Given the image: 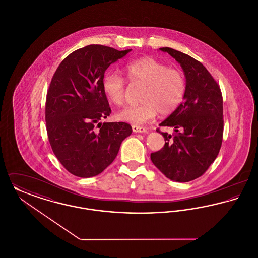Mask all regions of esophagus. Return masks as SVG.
<instances>
[{"instance_id": "esophagus-1", "label": "esophagus", "mask_w": 258, "mask_h": 258, "mask_svg": "<svg viewBox=\"0 0 258 258\" xmlns=\"http://www.w3.org/2000/svg\"><path fill=\"white\" fill-rule=\"evenodd\" d=\"M133 132L134 133H140V134H144V133H146V128L144 127V126H140V125H135L134 124L133 126Z\"/></svg>"}]
</instances>
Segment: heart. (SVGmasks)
Wrapping results in <instances>:
<instances>
[{"label": "heart", "mask_w": 258, "mask_h": 258, "mask_svg": "<svg viewBox=\"0 0 258 258\" xmlns=\"http://www.w3.org/2000/svg\"><path fill=\"white\" fill-rule=\"evenodd\" d=\"M123 74L132 85L143 86L138 105L128 106L117 114L123 122L140 124L154 119L159 112L168 115L176 110L184 99L186 82L182 71L168 68L151 57L126 63ZM102 90L109 101L121 106L125 100V80L123 76L108 73L102 78Z\"/></svg>", "instance_id": "1"}]
</instances>
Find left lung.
<instances>
[{"mask_svg":"<svg viewBox=\"0 0 258 258\" xmlns=\"http://www.w3.org/2000/svg\"><path fill=\"white\" fill-rule=\"evenodd\" d=\"M160 49L180 62L186 89L184 101L160 124L174 127V135L157 130L165 144L151 154V160L168 179L185 183L202 176L219 155L223 135L222 95L200 61L169 47Z\"/></svg>","mask_w":258,"mask_h":258,"instance_id":"left-lung-1","label":"left lung"}]
</instances>
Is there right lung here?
Instances as JSON below:
<instances>
[{"label":"right lung","mask_w":258,"mask_h":258,"mask_svg":"<svg viewBox=\"0 0 258 258\" xmlns=\"http://www.w3.org/2000/svg\"><path fill=\"white\" fill-rule=\"evenodd\" d=\"M131 49L91 44L66 57L50 82L45 122L50 145L61 165L74 176L89 178L115 160L131 124L103 123L111 108L102 78L111 63Z\"/></svg>","instance_id":"obj_1"}]
</instances>
